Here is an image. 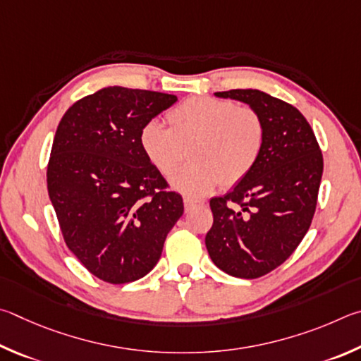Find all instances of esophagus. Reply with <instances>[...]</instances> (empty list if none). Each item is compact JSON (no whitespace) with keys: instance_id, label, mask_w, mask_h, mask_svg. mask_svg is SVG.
<instances>
[{"instance_id":"obj_1","label":"esophagus","mask_w":361,"mask_h":361,"mask_svg":"<svg viewBox=\"0 0 361 361\" xmlns=\"http://www.w3.org/2000/svg\"><path fill=\"white\" fill-rule=\"evenodd\" d=\"M184 206L187 211L193 209V207L197 206H204V201H200V200H193V198H184Z\"/></svg>"}]
</instances>
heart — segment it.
I'll use <instances>...</instances> for the list:
<instances>
[{"label":"heart","instance_id":"1","mask_svg":"<svg viewBox=\"0 0 361 361\" xmlns=\"http://www.w3.org/2000/svg\"><path fill=\"white\" fill-rule=\"evenodd\" d=\"M169 128L157 120L145 123L139 145L163 176H171L192 152L193 163L173 176L171 185L200 198L219 184L233 187L260 161L267 126L260 114L231 99L193 97L168 112Z\"/></svg>","mask_w":361,"mask_h":361}]
</instances>
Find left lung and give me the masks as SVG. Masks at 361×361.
Returning a JSON list of instances; mask_svg holds the SVG:
<instances>
[{"label":"left lung","instance_id":"left-lung-1","mask_svg":"<svg viewBox=\"0 0 361 361\" xmlns=\"http://www.w3.org/2000/svg\"><path fill=\"white\" fill-rule=\"evenodd\" d=\"M260 114L267 141L260 161L225 197L211 200L206 235L211 260L226 274L257 279L293 254L311 226L324 157L305 116L279 98L252 90L217 92Z\"/></svg>","mask_w":361,"mask_h":361}]
</instances>
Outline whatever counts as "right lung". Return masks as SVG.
Segmentation results:
<instances>
[{"label": "right lung", "instance_id": "1", "mask_svg": "<svg viewBox=\"0 0 361 361\" xmlns=\"http://www.w3.org/2000/svg\"><path fill=\"white\" fill-rule=\"evenodd\" d=\"M168 93L106 87L69 107L56 128L47 190L68 249L98 279L126 283L161 257L182 197L139 145L142 126L173 106Z\"/></svg>", "mask_w": 361, "mask_h": 361}]
</instances>
